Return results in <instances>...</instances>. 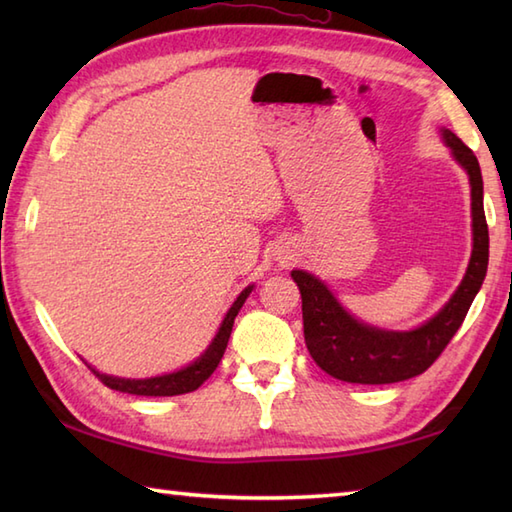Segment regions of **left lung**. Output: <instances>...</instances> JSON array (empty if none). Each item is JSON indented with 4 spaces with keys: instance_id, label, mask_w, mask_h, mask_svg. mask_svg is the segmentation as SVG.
<instances>
[{
    "instance_id": "8db88e82",
    "label": "left lung",
    "mask_w": 512,
    "mask_h": 512,
    "mask_svg": "<svg viewBox=\"0 0 512 512\" xmlns=\"http://www.w3.org/2000/svg\"><path fill=\"white\" fill-rule=\"evenodd\" d=\"M440 136L451 149L453 160L469 176L473 250L458 290L429 321L413 330L376 328L347 312L319 277L299 268L290 273L301 292L303 336L308 352L325 374L345 383L387 385L422 374L460 330L466 312L484 284L488 268V226L480 162L451 129L440 127Z\"/></svg>"
}]
</instances>
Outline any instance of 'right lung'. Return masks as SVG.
<instances>
[{
	"label": "right lung",
	"instance_id": "right-lung-1",
	"mask_svg": "<svg viewBox=\"0 0 512 512\" xmlns=\"http://www.w3.org/2000/svg\"><path fill=\"white\" fill-rule=\"evenodd\" d=\"M253 284L246 286L242 292H239L237 299L233 301V306L228 308V312L224 314V319L217 328L213 341L206 345V350L191 361L189 365H184L176 372L171 374H162V376H151V378H118V376H110V374H101L99 369H94L92 365H88L92 372L101 378V383L107 385L110 389L123 391V394H134V396H180V394H189V391L198 389L206 378H209L215 367L220 365L224 350L228 345V339H231L233 332V323L237 312L242 310L244 301L248 299L250 292H253Z\"/></svg>",
	"mask_w": 512,
	"mask_h": 512
}]
</instances>
